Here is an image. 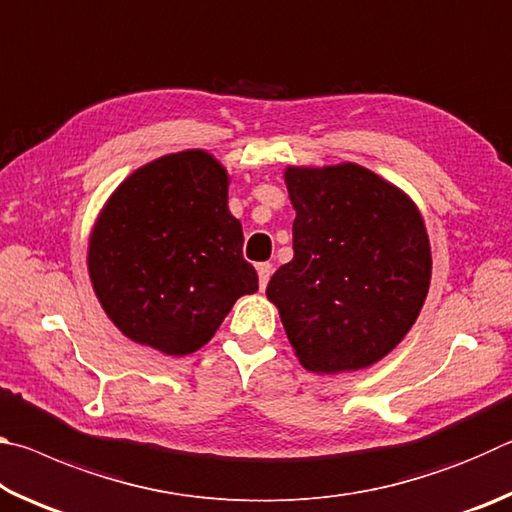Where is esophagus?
<instances>
[{
    "mask_svg": "<svg viewBox=\"0 0 512 512\" xmlns=\"http://www.w3.org/2000/svg\"><path fill=\"white\" fill-rule=\"evenodd\" d=\"M271 273H273V266L268 264V262H264V264H257V275H259V289H266V284H268V277H271Z\"/></svg>",
    "mask_w": 512,
    "mask_h": 512,
    "instance_id": "esophagus-1",
    "label": "esophagus"
}]
</instances>
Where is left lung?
<instances>
[{
    "mask_svg": "<svg viewBox=\"0 0 512 512\" xmlns=\"http://www.w3.org/2000/svg\"><path fill=\"white\" fill-rule=\"evenodd\" d=\"M293 259L266 298L280 311L302 368L339 375L395 350L431 282V246L418 205L361 164L287 167Z\"/></svg>",
    "mask_w": 512,
    "mask_h": 512,
    "instance_id": "1",
    "label": "left lung"
}]
</instances>
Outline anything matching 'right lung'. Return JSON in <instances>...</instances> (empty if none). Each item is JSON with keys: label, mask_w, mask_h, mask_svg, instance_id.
<instances>
[{"label": "right lung", "mask_w": 512, "mask_h": 512, "mask_svg": "<svg viewBox=\"0 0 512 512\" xmlns=\"http://www.w3.org/2000/svg\"><path fill=\"white\" fill-rule=\"evenodd\" d=\"M228 187L212 153L187 149L135 169L101 207L88 273L126 339L185 357L212 339L241 296L257 291Z\"/></svg>", "instance_id": "add662e5"}]
</instances>
